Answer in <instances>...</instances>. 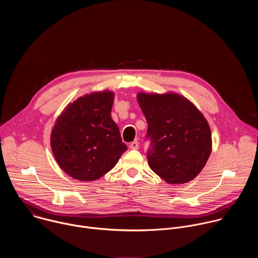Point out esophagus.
Returning a JSON list of instances; mask_svg holds the SVG:
<instances>
[{"mask_svg": "<svg viewBox=\"0 0 258 258\" xmlns=\"http://www.w3.org/2000/svg\"><path fill=\"white\" fill-rule=\"evenodd\" d=\"M130 148H131L132 150H137V149H139V142H138V141L132 142V143L130 144Z\"/></svg>", "mask_w": 258, "mask_h": 258, "instance_id": "34e87169", "label": "esophagus"}]
</instances>
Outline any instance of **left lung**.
I'll return each instance as SVG.
<instances>
[{"label":"left lung","mask_w":258,"mask_h":258,"mask_svg":"<svg viewBox=\"0 0 258 258\" xmlns=\"http://www.w3.org/2000/svg\"><path fill=\"white\" fill-rule=\"evenodd\" d=\"M148 122L150 168L168 183H186L205 166L212 148L209 124L197 107L175 93L137 95Z\"/></svg>","instance_id":"obj_1"}]
</instances>
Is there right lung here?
Listing matches in <instances>:
<instances>
[{
  "label": "right lung",
  "mask_w": 258,
  "mask_h": 258,
  "mask_svg": "<svg viewBox=\"0 0 258 258\" xmlns=\"http://www.w3.org/2000/svg\"><path fill=\"white\" fill-rule=\"evenodd\" d=\"M114 93L94 92L69 103L51 132L58 165L71 177L91 181L111 170L127 150L111 118Z\"/></svg>",
  "instance_id": "right-lung-1"
}]
</instances>
